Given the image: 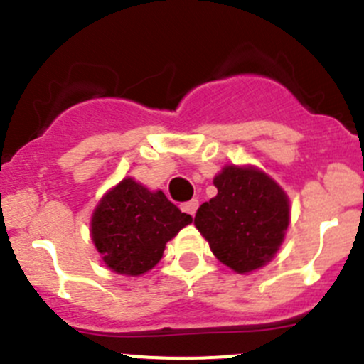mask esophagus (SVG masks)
I'll list each match as a JSON object with an SVG mask.
<instances>
[{
  "instance_id": "1",
  "label": "esophagus",
  "mask_w": 364,
  "mask_h": 364,
  "mask_svg": "<svg viewBox=\"0 0 364 364\" xmlns=\"http://www.w3.org/2000/svg\"><path fill=\"white\" fill-rule=\"evenodd\" d=\"M197 208H199V200H197V199H192V200H188V203L181 204V211L188 213V215H192V216L196 215Z\"/></svg>"
}]
</instances>
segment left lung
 Masks as SVG:
<instances>
[{
  "mask_svg": "<svg viewBox=\"0 0 364 364\" xmlns=\"http://www.w3.org/2000/svg\"><path fill=\"white\" fill-rule=\"evenodd\" d=\"M218 193L197 209L193 223L216 259L240 274L266 266L291 222L287 193L253 165H225L215 176Z\"/></svg>",
  "mask_w": 364,
  "mask_h": 364,
  "instance_id": "8db88e82",
  "label": "left lung"
}]
</instances>
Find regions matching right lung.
Segmentation results:
<instances>
[{"mask_svg":"<svg viewBox=\"0 0 364 364\" xmlns=\"http://www.w3.org/2000/svg\"><path fill=\"white\" fill-rule=\"evenodd\" d=\"M192 216L179 211L161 190L151 192L124 178L100 199L91 215V241L109 269L141 277L160 262L167 241Z\"/></svg>","mask_w":364,"mask_h":364,"instance_id":"add662e5","label":"right lung"}]
</instances>
